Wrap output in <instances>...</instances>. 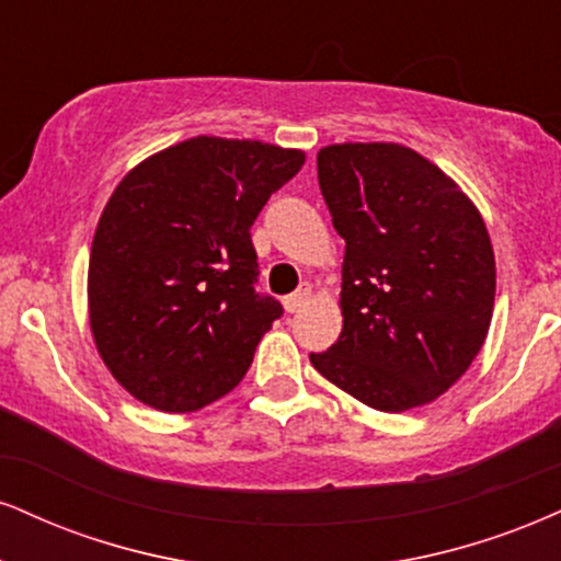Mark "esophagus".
<instances>
[{"label":"esophagus","instance_id":"esophagus-1","mask_svg":"<svg viewBox=\"0 0 561 561\" xmlns=\"http://www.w3.org/2000/svg\"><path fill=\"white\" fill-rule=\"evenodd\" d=\"M308 298H310V287L306 285V287H300L298 293L287 295V298L282 300V302H285V310H287V313H298V310L308 302Z\"/></svg>","mask_w":561,"mask_h":561}]
</instances>
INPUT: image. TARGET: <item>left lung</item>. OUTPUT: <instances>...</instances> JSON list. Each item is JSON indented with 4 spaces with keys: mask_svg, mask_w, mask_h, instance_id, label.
<instances>
[{
    "mask_svg": "<svg viewBox=\"0 0 561 561\" xmlns=\"http://www.w3.org/2000/svg\"><path fill=\"white\" fill-rule=\"evenodd\" d=\"M316 164L345 263L342 334L310 363L381 413L434 402L491 327L496 263L483 216L408 146L334 144Z\"/></svg>",
    "mask_w": 561,
    "mask_h": 561,
    "instance_id": "obj_1",
    "label": "left lung"
}]
</instances>
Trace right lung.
Segmentation results:
<instances>
[{
  "mask_svg": "<svg viewBox=\"0 0 561 561\" xmlns=\"http://www.w3.org/2000/svg\"><path fill=\"white\" fill-rule=\"evenodd\" d=\"M298 148L198 135L133 167L101 211L88 321L119 387L161 413L232 391L282 306L255 293L251 227Z\"/></svg>",
  "mask_w": 561,
  "mask_h": 561,
  "instance_id": "add662e5",
  "label": "right lung"
}]
</instances>
